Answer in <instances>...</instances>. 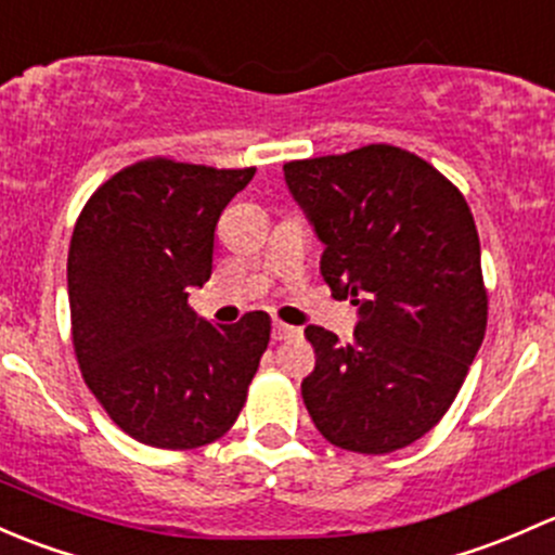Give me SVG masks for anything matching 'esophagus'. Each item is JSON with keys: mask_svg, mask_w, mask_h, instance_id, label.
<instances>
[{"mask_svg": "<svg viewBox=\"0 0 555 555\" xmlns=\"http://www.w3.org/2000/svg\"><path fill=\"white\" fill-rule=\"evenodd\" d=\"M291 336H299V328H294V325L288 323H280V320L272 323V339L283 341V339H291Z\"/></svg>", "mask_w": 555, "mask_h": 555, "instance_id": "esophagus-1", "label": "esophagus"}]
</instances>
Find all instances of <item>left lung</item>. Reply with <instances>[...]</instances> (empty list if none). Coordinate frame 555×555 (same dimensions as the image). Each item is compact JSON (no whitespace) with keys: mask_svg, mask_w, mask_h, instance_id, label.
Wrapping results in <instances>:
<instances>
[{"mask_svg":"<svg viewBox=\"0 0 555 555\" xmlns=\"http://www.w3.org/2000/svg\"><path fill=\"white\" fill-rule=\"evenodd\" d=\"M283 176L323 243L320 275L358 307L350 341L305 328L318 356L307 411L334 447H409L454 403L487 331L470 208L433 165L387 144L285 163Z\"/></svg>","mask_w":555,"mask_h":555,"instance_id":"obj_1","label":"left lung"}]
</instances>
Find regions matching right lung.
I'll return each mask as SVG.
<instances>
[{"mask_svg": "<svg viewBox=\"0 0 555 555\" xmlns=\"http://www.w3.org/2000/svg\"><path fill=\"white\" fill-rule=\"evenodd\" d=\"M256 168L146 159L106 181L68 248L72 334L85 382L130 438L194 449L235 425L270 345L272 320L194 315L214 272L216 224Z\"/></svg>", "mask_w": 555, "mask_h": 555, "instance_id": "1", "label": "right lung"}]
</instances>
